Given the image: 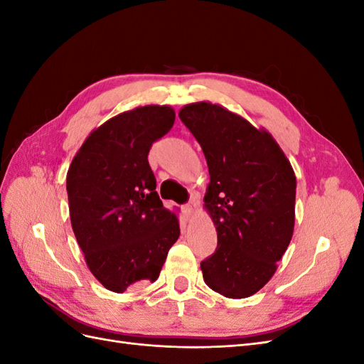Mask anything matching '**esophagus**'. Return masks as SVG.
Here are the masks:
<instances>
[{"instance_id": "esophagus-1", "label": "esophagus", "mask_w": 364, "mask_h": 364, "mask_svg": "<svg viewBox=\"0 0 364 364\" xmlns=\"http://www.w3.org/2000/svg\"><path fill=\"white\" fill-rule=\"evenodd\" d=\"M194 206H196V203H194V202H190V203H186V205L182 208V209H183V214H185L186 218L191 217V214H193V211H194Z\"/></svg>"}]
</instances>
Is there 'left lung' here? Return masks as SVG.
<instances>
[{"mask_svg": "<svg viewBox=\"0 0 364 364\" xmlns=\"http://www.w3.org/2000/svg\"><path fill=\"white\" fill-rule=\"evenodd\" d=\"M206 158L205 208L217 229V249L200 262L209 289L230 299L255 294L277 272L294 229L296 176L266 129L220 105L191 103L179 111Z\"/></svg>", "mask_w": 364, "mask_h": 364, "instance_id": "left-lung-1", "label": "left lung"}]
</instances>
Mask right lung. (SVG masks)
<instances>
[{"instance_id":"obj_1","label":"right lung","mask_w":364,"mask_h":364,"mask_svg":"<svg viewBox=\"0 0 364 364\" xmlns=\"http://www.w3.org/2000/svg\"><path fill=\"white\" fill-rule=\"evenodd\" d=\"M171 106L135 107L94 129L67 173L70 217L85 261L107 290L155 282L178 241L179 220L164 208L147 155L174 124Z\"/></svg>"}]
</instances>
